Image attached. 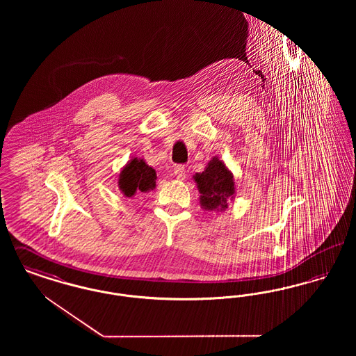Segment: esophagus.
Here are the masks:
<instances>
[{"mask_svg": "<svg viewBox=\"0 0 356 356\" xmlns=\"http://www.w3.org/2000/svg\"><path fill=\"white\" fill-rule=\"evenodd\" d=\"M173 173H175L176 179H179V180H184L186 179V170L183 165H177L175 170H173Z\"/></svg>", "mask_w": 356, "mask_h": 356, "instance_id": "34e87169", "label": "esophagus"}]
</instances>
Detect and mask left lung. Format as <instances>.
<instances>
[{
    "instance_id": "left-lung-1",
    "label": "left lung",
    "mask_w": 356,
    "mask_h": 356,
    "mask_svg": "<svg viewBox=\"0 0 356 356\" xmlns=\"http://www.w3.org/2000/svg\"><path fill=\"white\" fill-rule=\"evenodd\" d=\"M193 180L200 192V205L205 211L222 212L228 208V202L235 199L234 175L218 156L211 159L202 173H195Z\"/></svg>"
}]
</instances>
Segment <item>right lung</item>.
<instances>
[{
  "mask_svg": "<svg viewBox=\"0 0 356 356\" xmlns=\"http://www.w3.org/2000/svg\"><path fill=\"white\" fill-rule=\"evenodd\" d=\"M156 170L144 159L132 157L120 170V191L125 197H134L136 193H147L156 186Z\"/></svg>",
  "mask_w": 356,
  "mask_h": 356,
  "instance_id": "1",
  "label": "right lung"
}]
</instances>
